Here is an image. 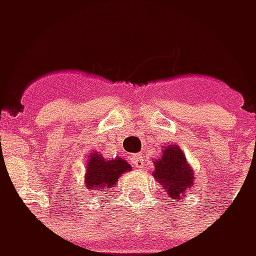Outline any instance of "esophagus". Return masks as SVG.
I'll return each mask as SVG.
<instances>
[{"mask_svg":"<svg viewBox=\"0 0 256 256\" xmlns=\"http://www.w3.org/2000/svg\"><path fill=\"white\" fill-rule=\"evenodd\" d=\"M131 164H132V166H135V168L140 169L142 166H145V159H144V158H142L140 155H132L131 156Z\"/></svg>","mask_w":256,"mask_h":256,"instance_id":"obj_1","label":"esophagus"}]
</instances>
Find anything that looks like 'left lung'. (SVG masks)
<instances>
[{
    "mask_svg": "<svg viewBox=\"0 0 256 256\" xmlns=\"http://www.w3.org/2000/svg\"><path fill=\"white\" fill-rule=\"evenodd\" d=\"M155 179L168 190L170 197L184 196V193L193 186L192 168L178 145H169L164 148L160 159L155 160Z\"/></svg>",
    "mask_w": 256,
    "mask_h": 256,
    "instance_id": "obj_1",
    "label": "left lung"
}]
</instances>
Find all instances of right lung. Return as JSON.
<instances>
[{
  "mask_svg": "<svg viewBox=\"0 0 256 256\" xmlns=\"http://www.w3.org/2000/svg\"><path fill=\"white\" fill-rule=\"evenodd\" d=\"M131 169V164H128V162L122 158L106 160L104 158L96 154L90 156L84 183L92 190H100V188L107 190L108 188H114L118 182V178Z\"/></svg>",
  "mask_w": 256,
  "mask_h": 256,
  "instance_id": "obj_1",
  "label": "right lung"
}]
</instances>
